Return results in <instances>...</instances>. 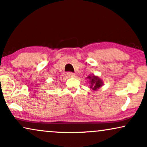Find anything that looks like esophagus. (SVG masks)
<instances>
[{
    "label": "esophagus",
    "instance_id": "1",
    "mask_svg": "<svg viewBox=\"0 0 147 147\" xmlns=\"http://www.w3.org/2000/svg\"><path fill=\"white\" fill-rule=\"evenodd\" d=\"M67 75L69 78H73L75 76V74H74V73H71V72H68V73L67 74Z\"/></svg>",
    "mask_w": 147,
    "mask_h": 147
}]
</instances>
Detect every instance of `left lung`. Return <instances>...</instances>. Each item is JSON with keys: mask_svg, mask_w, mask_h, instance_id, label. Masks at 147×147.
Wrapping results in <instances>:
<instances>
[{"mask_svg": "<svg viewBox=\"0 0 147 147\" xmlns=\"http://www.w3.org/2000/svg\"><path fill=\"white\" fill-rule=\"evenodd\" d=\"M86 78L89 80L90 84V88H91L94 91H96V90L101 88L104 84L102 79H100L97 76L90 75Z\"/></svg>", "mask_w": 147, "mask_h": 147, "instance_id": "left-lung-1", "label": "left lung"}]
</instances>
